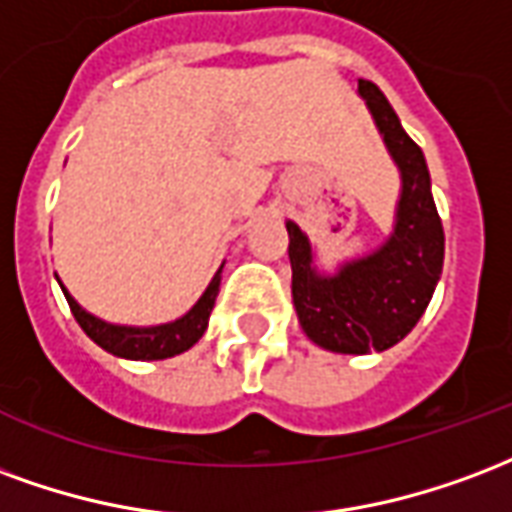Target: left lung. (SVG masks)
Masks as SVG:
<instances>
[{
    "label": "left lung",
    "instance_id": "left-lung-1",
    "mask_svg": "<svg viewBox=\"0 0 512 512\" xmlns=\"http://www.w3.org/2000/svg\"><path fill=\"white\" fill-rule=\"evenodd\" d=\"M357 92L401 171L393 234L374 253L341 264L335 275H319L308 237L297 223H286L300 327L316 346L338 354L384 352L412 333L434 297L445 261V231L423 149L406 136L374 81L360 78Z\"/></svg>",
    "mask_w": 512,
    "mask_h": 512
}]
</instances>
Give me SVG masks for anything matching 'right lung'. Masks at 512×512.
Masks as SVG:
<instances>
[{"label":"right lung","mask_w":512,"mask_h":512,"mask_svg":"<svg viewBox=\"0 0 512 512\" xmlns=\"http://www.w3.org/2000/svg\"><path fill=\"white\" fill-rule=\"evenodd\" d=\"M220 270L215 272L207 292L201 294L199 302L182 319H174L169 324H155V327H125V324L103 322L98 316L84 311L67 294L62 283L59 286L65 292L67 305H70V311L76 316V322L81 324V330L98 343L100 349L117 354V357H125V360H166V357H174V354L188 352L190 346L204 335L207 322H210L212 305H215V297H218L220 289Z\"/></svg>","instance_id":"right-lung-1"}]
</instances>
